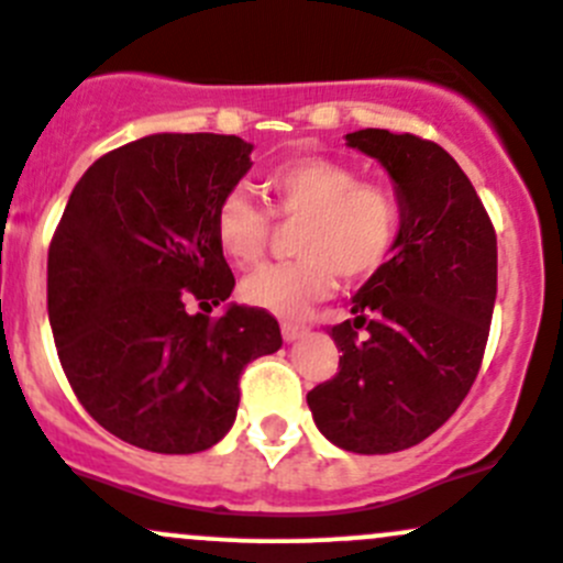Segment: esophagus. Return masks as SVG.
<instances>
[{"mask_svg": "<svg viewBox=\"0 0 563 563\" xmlns=\"http://www.w3.org/2000/svg\"><path fill=\"white\" fill-rule=\"evenodd\" d=\"M280 332H283V340H286V343H294V340H297V338H302L305 327H302V323L283 321V323H280Z\"/></svg>", "mask_w": 563, "mask_h": 563, "instance_id": "esophagus-1", "label": "esophagus"}]
</instances>
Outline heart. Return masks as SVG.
<instances>
[{
	"mask_svg": "<svg viewBox=\"0 0 563 563\" xmlns=\"http://www.w3.org/2000/svg\"><path fill=\"white\" fill-rule=\"evenodd\" d=\"M272 212L299 223L291 250L299 258L261 266L242 283V299L275 316H299L327 297L338 275L362 283L384 269L400 242L402 201L389 185L360 179L356 168L332 157H286L264 172ZM272 212L245 187H231L214 207L218 245L247 269L264 258L272 240Z\"/></svg>",
	"mask_w": 563,
	"mask_h": 563,
	"instance_id": "b5f03b06",
	"label": "heart"
}]
</instances>
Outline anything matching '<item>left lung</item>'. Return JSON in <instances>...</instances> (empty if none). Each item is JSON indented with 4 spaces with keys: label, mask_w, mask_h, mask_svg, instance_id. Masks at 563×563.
Instances as JSON below:
<instances>
[{
    "label": "left lung",
    "mask_w": 563,
    "mask_h": 563,
    "mask_svg": "<svg viewBox=\"0 0 563 563\" xmlns=\"http://www.w3.org/2000/svg\"><path fill=\"white\" fill-rule=\"evenodd\" d=\"M397 185L406 223L395 255L332 327L338 373L308 391L332 444L360 455L408 450L468 395L485 356L498 288L490 214L450 152L411 133L345 135Z\"/></svg>",
    "instance_id": "8db88e82"
}]
</instances>
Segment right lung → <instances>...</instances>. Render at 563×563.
Instances as JSON below:
<instances>
[{
    "mask_svg": "<svg viewBox=\"0 0 563 563\" xmlns=\"http://www.w3.org/2000/svg\"><path fill=\"white\" fill-rule=\"evenodd\" d=\"M236 135L157 133L95 161L48 247V318L62 371L108 433L161 455L218 444L247 362L283 345L275 316L231 305L214 236L220 196L247 174ZM196 298L203 314H190Z\"/></svg>",
    "mask_w": 563,
    "mask_h": 563,
    "instance_id": "obj_1",
    "label": "right lung"
}]
</instances>
